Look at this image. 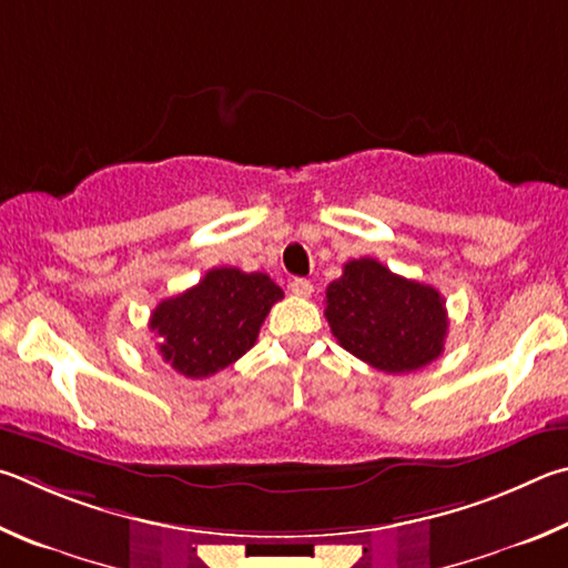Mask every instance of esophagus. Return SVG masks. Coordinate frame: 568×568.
Returning <instances> with one entry per match:
<instances>
[{"mask_svg":"<svg viewBox=\"0 0 568 568\" xmlns=\"http://www.w3.org/2000/svg\"><path fill=\"white\" fill-rule=\"evenodd\" d=\"M292 292L296 294V296H304V300H306V296H312V292H314V286H312V282H310V278H294V282H292Z\"/></svg>","mask_w":568,"mask_h":568,"instance_id":"34e87169","label":"esophagus"}]
</instances>
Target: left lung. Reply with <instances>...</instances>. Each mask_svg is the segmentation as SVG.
Returning <instances> with one entry per match:
<instances>
[{
	"instance_id": "obj_1",
	"label": "left lung",
	"mask_w": 568,
	"mask_h": 568,
	"mask_svg": "<svg viewBox=\"0 0 568 568\" xmlns=\"http://www.w3.org/2000/svg\"><path fill=\"white\" fill-rule=\"evenodd\" d=\"M444 296L429 284L394 274L376 258H352L326 286L324 316L346 352L386 374H406L439 359L449 332Z\"/></svg>"
}]
</instances>
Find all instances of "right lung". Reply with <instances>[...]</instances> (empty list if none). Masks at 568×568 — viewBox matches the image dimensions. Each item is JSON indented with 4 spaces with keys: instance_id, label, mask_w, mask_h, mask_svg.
Returning a JSON list of instances; mask_svg holds the SVG:
<instances>
[{
    "instance_id": "add662e5",
    "label": "right lung",
    "mask_w": 568,
    "mask_h": 568,
    "mask_svg": "<svg viewBox=\"0 0 568 568\" xmlns=\"http://www.w3.org/2000/svg\"><path fill=\"white\" fill-rule=\"evenodd\" d=\"M282 296L262 272L209 268L192 290L156 306L149 329L162 336L159 354L174 372L206 379L252 349L268 310Z\"/></svg>"
}]
</instances>
